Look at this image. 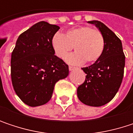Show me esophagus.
<instances>
[{"instance_id": "obj_1", "label": "esophagus", "mask_w": 133, "mask_h": 133, "mask_svg": "<svg viewBox=\"0 0 133 133\" xmlns=\"http://www.w3.org/2000/svg\"><path fill=\"white\" fill-rule=\"evenodd\" d=\"M68 68H69V70H70V71H73V70H74V69H75L76 68L73 66H69L68 67Z\"/></svg>"}]
</instances>
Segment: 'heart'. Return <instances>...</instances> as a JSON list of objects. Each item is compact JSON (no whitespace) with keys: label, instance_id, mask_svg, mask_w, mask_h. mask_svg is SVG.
<instances>
[{"label":"heart","instance_id":"heart-1","mask_svg":"<svg viewBox=\"0 0 133 133\" xmlns=\"http://www.w3.org/2000/svg\"><path fill=\"white\" fill-rule=\"evenodd\" d=\"M51 46L55 55L62 59L75 48L76 51L67 58L69 63H93L103 54L105 38L99 30L89 26H80L67 31L65 35L55 33L51 39Z\"/></svg>","mask_w":133,"mask_h":133}]
</instances>
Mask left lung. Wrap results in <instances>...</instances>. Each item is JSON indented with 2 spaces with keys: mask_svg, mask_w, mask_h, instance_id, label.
Segmentation results:
<instances>
[{
  "mask_svg": "<svg viewBox=\"0 0 133 133\" xmlns=\"http://www.w3.org/2000/svg\"><path fill=\"white\" fill-rule=\"evenodd\" d=\"M95 24L105 38V49L94 64L82 69L86 74L84 83L78 87L79 100L89 106L98 107L109 102L116 95L124 75L125 55L122 42L116 34L98 21Z\"/></svg>",
  "mask_w": 133,
  "mask_h": 133,
  "instance_id": "1",
  "label": "left lung"
}]
</instances>
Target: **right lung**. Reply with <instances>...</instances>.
<instances>
[{
  "label": "right lung",
  "mask_w": 133,
  "mask_h": 133,
  "mask_svg": "<svg viewBox=\"0 0 133 133\" xmlns=\"http://www.w3.org/2000/svg\"><path fill=\"white\" fill-rule=\"evenodd\" d=\"M40 21L20 35L11 54L14 89L26 105L35 107L51 98L55 83L68 75V65L55 55L51 39L59 30Z\"/></svg>",
  "instance_id": "add662e5"
}]
</instances>
